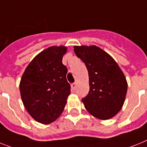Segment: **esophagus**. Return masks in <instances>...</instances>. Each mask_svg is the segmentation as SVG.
Masks as SVG:
<instances>
[{
    "label": "esophagus",
    "mask_w": 147,
    "mask_h": 147,
    "mask_svg": "<svg viewBox=\"0 0 147 147\" xmlns=\"http://www.w3.org/2000/svg\"><path fill=\"white\" fill-rule=\"evenodd\" d=\"M71 88H72V90H75V88H76V84H75V83H73V84H71Z\"/></svg>",
    "instance_id": "1"
}]
</instances>
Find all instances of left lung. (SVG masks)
<instances>
[{
	"instance_id": "8db88e82",
	"label": "left lung",
	"mask_w": 147,
	"mask_h": 147,
	"mask_svg": "<svg viewBox=\"0 0 147 147\" xmlns=\"http://www.w3.org/2000/svg\"><path fill=\"white\" fill-rule=\"evenodd\" d=\"M75 55L81 58L89 73V92L82 99L92 116L108 120L118 114L124 104L127 81L116 61L97 46H75Z\"/></svg>"
}]
</instances>
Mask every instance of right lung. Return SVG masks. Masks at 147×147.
Listing matches in <instances>:
<instances>
[{"mask_svg": "<svg viewBox=\"0 0 147 147\" xmlns=\"http://www.w3.org/2000/svg\"><path fill=\"white\" fill-rule=\"evenodd\" d=\"M67 47L52 46L37 55L20 81V96L32 118L43 124L54 122L63 112L70 94L67 68L62 63Z\"/></svg>", "mask_w": 147, "mask_h": 147, "instance_id": "right-lung-1", "label": "right lung"}]
</instances>
